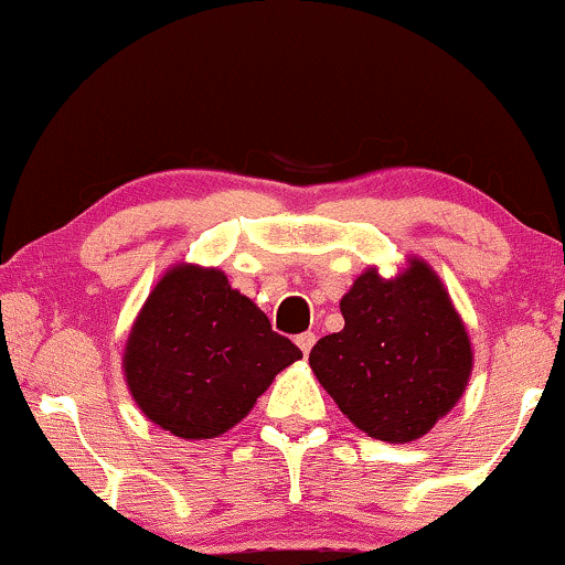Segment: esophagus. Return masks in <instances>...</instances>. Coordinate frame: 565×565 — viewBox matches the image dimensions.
<instances>
[{
    "instance_id": "1",
    "label": "esophagus",
    "mask_w": 565,
    "mask_h": 565,
    "mask_svg": "<svg viewBox=\"0 0 565 565\" xmlns=\"http://www.w3.org/2000/svg\"><path fill=\"white\" fill-rule=\"evenodd\" d=\"M297 348L302 350V355H308L310 353V348L316 345V334L313 332H302V334H297Z\"/></svg>"
}]
</instances>
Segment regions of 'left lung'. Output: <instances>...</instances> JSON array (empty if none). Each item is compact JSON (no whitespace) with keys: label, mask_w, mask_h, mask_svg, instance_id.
Segmentation results:
<instances>
[{"label":"left lung","mask_w":565,"mask_h":565,"mask_svg":"<svg viewBox=\"0 0 565 565\" xmlns=\"http://www.w3.org/2000/svg\"><path fill=\"white\" fill-rule=\"evenodd\" d=\"M342 332L310 350L323 391L377 440L423 438L462 398L472 372L468 329L436 270L408 257L395 278L369 268L340 300Z\"/></svg>","instance_id":"8db88e82"}]
</instances>
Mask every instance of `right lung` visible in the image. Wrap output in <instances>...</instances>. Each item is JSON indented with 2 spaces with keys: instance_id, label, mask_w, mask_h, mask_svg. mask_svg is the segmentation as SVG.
Masks as SVG:
<instances>
[{
  "instance_id": "obj_1",
  "label": "right lung",
  "mask_w": 565,
  "mask_h": 565,
  "mask_svg": "<svg viewBox=\"0 0 565 565\" xmlns=\"http://www.w3.org/2000/svg\"><path fill=\"white\" fill-rule=\"evenodd\" d=\"M302 350L217 268L180 263L159 278L125 348V380L140 412L185 440L238 425Z\"/></svg>"
}]
</instances>
